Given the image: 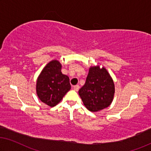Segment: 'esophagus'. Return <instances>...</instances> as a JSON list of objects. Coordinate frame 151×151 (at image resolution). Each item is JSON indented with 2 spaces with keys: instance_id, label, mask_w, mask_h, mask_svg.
Here are the masks:
<instances>
[{
  "instance_id": "esophagus-1",
  "label": "esophagus",
  "mask_w": 151,
  "mask_h": 151,
  "mask_svg": "<svg viewBox=\"0 0 151 151\" xmlns=\"http://www.w3.org/2000/svg\"><path fill=\"white\" fill-rule=\"evenodd\" d=\"M73 89L75 91H77L78 89H79V85H75V86H73Z\"/></svg>"
}]
</instances>
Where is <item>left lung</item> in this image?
<instances>
[{
    "label": "left lung",
    "instance_id": "8db88e82",
    "mask_svg": "<svg viewBox=\"0 0 151 151\" xmlns=\"http://www.w3.org/2000/svg\"><path fill=\"white\" fill-rule=\"evenodd\" d=\"M114 93V85L104 68L99 66L89 68L85 85L78 93L83 104L89 111L97 112L111 104Z\"/></svg>",
    "mask_w": 151,
    "mask_h": 151
}]
</instances>
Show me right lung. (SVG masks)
I'll use <instances>...</instances> for the list:
<instances>
[{
    "mask_svg": "<svg viewBox=\"0 0 151 151\" xmlns=\"http://www.w3.org/2000/svg\"><path fill=\"white\" fill-rule=\"evenodd\" d=\"M61 64L52 60L42 70L37 81V93L42 102L55 106L70 89L69 77L61 72Z\"/></svg>",
    "mask_w": 151,
    "mask_h": 151,
    "instance_id": "1",
    "label": "right lung"
}]
</instances>
